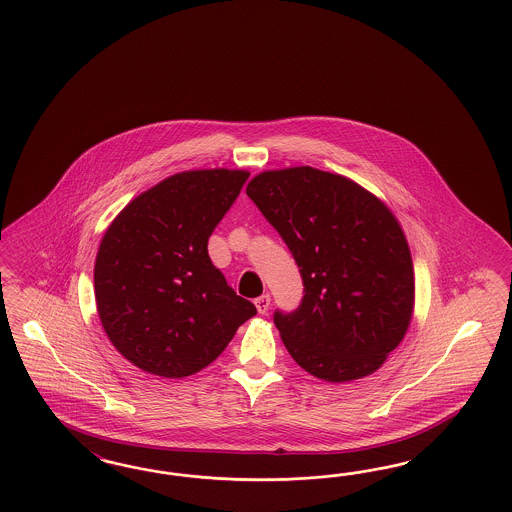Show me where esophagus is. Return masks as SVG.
<instances>
[{"label":"esophagus","instance_id":"obj_1","mask_svg":"<svg viewBox=\"0 0 512 512\" xmlns=\"http://www.w3.org/2000/svg\"><path fill=\"white\" fill-rule=\"evenodd\" d=\"M255 306H257V311L259 313H266L268 308H270V295L259 296V298H255Z\"/></svg>","mask_w":512,"mask_h":512}]
</instances>
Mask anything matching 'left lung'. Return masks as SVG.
Returning <instances> with one entry per match:
<instances>
[{
  "mask_svg": "<svg viewBox=\"0 0 512 512\" xmlns=\"http://www.w3.org/2000/svg\"><path fill=\"white\" fill-rule=\"evenodd\" d=\"M246 193L300 268V306L274 313L296 364L330 383L381 368L415 304L413 261L398 219L353 180L311 167L261 172Z\"/></svg>",
  "mask_w": 512,
  "mask_h": 512,
  "instance_id": "1",
  "label": "left lung"
}]
</instances>
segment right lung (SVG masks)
I'll list each match as a JSON object with an SVG mask.
<instances>
[{
	"label": "right lung",
	"instance_id": "1",
	"mask_svg": "<svg viewBox=\"0 0 512 512\" xmlns=\"http://www.w3.org/2000/svg\"><path fill=\"white\" fill-rule=\"evenodd\" d=\"M249 172L174 174L110 223L93 268L95 302L112 345L144 372H201L257 308L227 285L208 238Z\"/></svg>",
	"mask_w": 512,
	"mask_h": 512
}]
</instances>
